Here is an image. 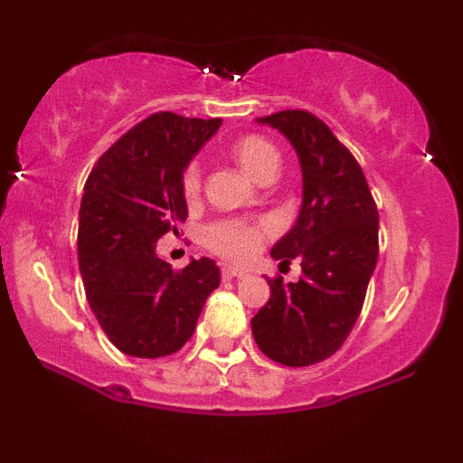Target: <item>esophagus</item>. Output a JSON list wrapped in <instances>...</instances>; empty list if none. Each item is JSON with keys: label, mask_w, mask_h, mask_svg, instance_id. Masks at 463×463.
Wrapping results in <instances>:
<instances>
[{"label": "esophagus", "mask_w": 463, "mask_h": 463, "mask_svg": "<svg viewBox=\"0 0 463 463\" xmlns=\"http://www.w3.org/2000/svg\"><path fill=\"white\" fill-rule=\"evenodd\" d=\"M222 274H224V279H246L248 269L241 268V265H224Z\"/></svg>", "instance_id": "obj_1"}]
</instances>
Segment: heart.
<instances>
[{
  "instance_id": "heart-1",
  "label": "heart",
  "mask_w": 463,
  "mask_h": 463,
  "mask_svg": "<svg viewBox=\"0 0 463 463\" xmlns=\"http://www.w3.org/2000/svg\"><path fill=\"white\" fill-rule=\"evenodd\" d=\"M231 156L243 169V174L254 183L274 180L280 167V152L268 139L259 135H248L237 139L231 146ZM183 194L187 200H195L200 194V169L198 165H189L183 174ZM265 235L263 224L226 220L209 226L204 232L206 246L215 252L232 259H248L257 252Z\"/></svg>"
}]
</instances>
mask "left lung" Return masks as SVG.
<instances>
[{"label":"left lung","instance_id":"left-lung-1","mask_svg":"<svg viewBox=\"0 0 463 463\" xmlns=\"http://www.w3.org/2000/svg\"><path fill=\"white\" fill-rule=\"evenodd\" d=\"M298 154L302 204L272 259H298V283L269 279V300L250 320L257 346L276 364L302 368L337 353L357 322L379 257V211L359 163L307 110L259 117Z\"/></svg>","mask_w":463,"mask_h":463}]
</instances>
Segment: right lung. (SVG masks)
Instances as JSON below:
<instances>
[{
  "label": "right lung",
  "mask_w": 463,
  "mask_h": 463,
  "mask_svg": "<svg viewBox=\"0 0 463 463\" xmlns=\"http://www.w3.org/2000/svg\"><path fill=\"white\" fill-rule=\"evenodd\" d=\"M222 119L156 113L95 163L80 204L78 263L102 331L124 354L156 359L194 335L220 268L202 257L180 272L156 241L187 220L183 174Z\"/></svg>",
  "instance_id": "right-lung-1"
}]
</instances>
